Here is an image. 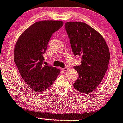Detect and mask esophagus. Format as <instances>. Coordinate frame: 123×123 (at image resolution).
I'll use <instances>...</instances> for the list:
<instances>
[{
	"instance_id": "obj_1",
	"label": "esophagus",
	"mask_w": 123,
	"mask_h": 123,
	"mask_svg": "<svg viewBox=\"0 0 123 123\" xmlns=\"http://www.w3.org/2000/svg\"><path fill=\"white\" fill-rule=\"evenodd\" d=\"M62 69L63 71H66L68 69V68L66 67H65V68H62Z\"/></svg>"
}]
</instances>
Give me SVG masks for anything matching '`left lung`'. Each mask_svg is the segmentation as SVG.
<instances>
[{"instance_id": "obj_1", "label": "left lung", "mask_w": 123, "mask_h": 123, "mask_svg": "<svg viewBox=\"0 0 123 123\" xmlns=\"http://www.w3.org/2000/svg\"><path fill=\"white\" fill-rule=\"evenodd\" d=\"M65 28L74 54L81 56V65L74 67L78 78L74 87L81 93H91L99 86L108 68V46L103 36L86 23L66 22Z\"/></svg>"}]
</instances>
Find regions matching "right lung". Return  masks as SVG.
<instances>
[{
	"instance_id": "add662e5",
	"label": "right lung",
	"mask_w": 123,
	"mask_h": 123,
	"mask_svg": "<svg viewBox=\"0 0 123 123\" xmlns=\"http://www.w3.org/2000/svg\"><path fill=\"white\" fill-rule=\"evenodd\" d=\"M63 25L60 20L37 22L17 39L14 62L23 80L35 92L47 89L60 72L59 69L44 65L43 54L52 35Z\"/></svg>"
}]
</instances>
